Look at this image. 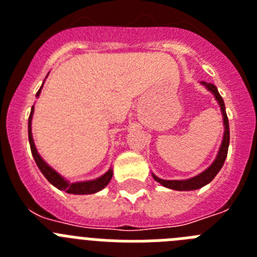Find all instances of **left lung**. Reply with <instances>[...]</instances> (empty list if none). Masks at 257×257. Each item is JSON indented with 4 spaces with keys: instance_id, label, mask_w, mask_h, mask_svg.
<instances>
[{
    "instance_id": "obj_1",
    "label": "left lung",
    "mask_w": 257,
    "mask_h": 257,
    "mask_svg": "<svg viewBox=\"0 0 257 257\" xmlns=\"http://www.w3.org/2000/svg\"><path fill=\"white\" fill-rule=\"evenodd\" d=\"M202 85L206 86L208 91H211L215 96V99L219 103L220 109H221L222 113V121H224V136H222V142L221 145H220L219 153H217L216 158L212 162V165L206 169L205 171L201 172L199 175L194 176V178L187 179V180H163V179L157 178L156 175H153L154 180L158 181L160 184H162L163 187L170 188V189L174 190H196L199 189V188L205 187L208 183L212 181V179L219 174V171L221 170L222 165L225 162L226 154H228V148H229V121H228V115H226L225 112V104H224V100L222 97L220 96L219 91H217L216 86L212 85V83L207 82H201Z\"/></svg>"
}]
</instances>
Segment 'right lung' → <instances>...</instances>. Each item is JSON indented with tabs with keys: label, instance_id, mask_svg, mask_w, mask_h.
<instances>
[{
	"label": "right lung",
	"instance_id": "1",
	"mask_svg": "<svg viewBox=\"0 0 257 257\" xmlns=\"http://www.w3.org/2000/svg\"><path fill=\"white\" fill-rule=\"evenodd\" d=\"M44 86V83H42ZM38 90L37 95L36 96H40L41 94V88ZM33 112H35V105L32 106L31 114H29V119H28V138H29V145H31V151L32 154H33V158H35L36 163H37L38 169L41 170V172L44 174L45 178L50 181V183L54 185L55 188H58L59 190H64V192L69 193V194H92V193H96L99 190L104 189L109 184L110 179L113 176V171L112 169L108 170L103 176L100 178L95 179V180H90V181H79V183H69V181L65 180L60 174L55 171V170L50 167L44 160H42V157L38 154L37 149H36L35 142H33V136H32V117H33Z\"/></svg>",
	"mask_w": 257,
	"mask_h": 257
}]
</instances>
